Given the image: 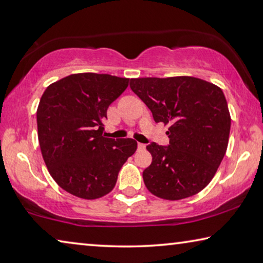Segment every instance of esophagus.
Returning a JSON list of instances; mask_svg holds the SVG:
<instances>
[{
	"label": "esophagus",
	"mask_w": 263,
	"mask_h": 263,
	"mask_svg": "<svg viewBox=\"0 0 263 263\" xmlns=\"http://www.w3.org/2000/svg\"><path fill=\"white\" fill-rule=\"evenodd\" d=\"M145 147H146V145L141 144V143H138V148H139V149H145Z\"/></svg>",
	"instance_id": "1"
}]
</instances>
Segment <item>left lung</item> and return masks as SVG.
<instances>
[{"label": "left lung", "instance_id": "obj_1", "mask_svg": "<svg viewBox=\"0 0 263 263\" xmlns=\"http://www.w3.org/2000/svg\"><path fill=\"white\" fill-rule=\"evenodd\" d=\"M130 87L152 112L170 124L168 146L148 144L152 162L145 186L166 200L192 197L213 179L226 153L231 115L222 90L203 79L178 76L132 78Z\"/></svg>", "mask_w": 263, "mask_h": 263}]
</instances>
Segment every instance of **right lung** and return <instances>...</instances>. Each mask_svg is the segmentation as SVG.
<instances>
[{"label":"right lung","instance_id":"right-lung-1","mask_svg":"<svg viewBox=\"0 0 263 263\" xmlns=\"http://www.w3.org/2000/svg\"><path fill=\"white\" fill-rule=\"evenodd\" d=\"M130 79L73 73L45 89L37 107L42 156L58 186L82 199L110 193L124 162L137 149L131 138L103 136L106 111Z\"/></svg>","mask_w":263,"mask_h":263}]
</instances>
